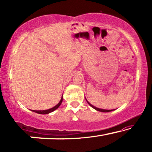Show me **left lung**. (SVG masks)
<instances>
[{
	"label": "left lung",
	"instance_id": "8db88e82",
	"mask_svg": "<svg viewBox=\"0 0 152 152\" xmlns=\"http://www.w3.org/2000/svg\"><path fill=\"white\" fill-rule=\"evenodd\" d=\"M86 102H88V104H89V105H90L91 107H92V108H93V109H95V110H96V111H100V112H110V111H114V110H115V109H111V110H107V109H99V108L95 107H94V106H93V105H92V104H91L90 102H88V100H87V99H86Z\"/></svg>",
	"mask_w": 152,
	"mask_h": 152
}]
</instances>
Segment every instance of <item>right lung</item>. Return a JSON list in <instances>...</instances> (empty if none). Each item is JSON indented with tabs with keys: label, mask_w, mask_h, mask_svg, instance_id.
<instances>
[{
	"label": "right lung",
	"mask_w": 152,
	"mask_h": 152,
	"mask_svg": "<svg viewBox=\"0 0 152 152\" xmlns=\"http://www.w3.org/2000/svg\"><path fill=\"white\" fill-rule=\"evenodd\" d=\"M62 101H63V97H61V99H60L59 102L58 103L57 105L55 106L54 107L51 108V109H47V110H43V111H35V110H31V111H33V112H35V113H39V114H48L50 113H51V112L55 111L56 109H57L59 107V106L61 105V104L62 103Z\"/></svg>",
	"instance_id": "1"
}]
</instances>
